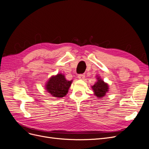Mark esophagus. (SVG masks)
I'll return each instance as SVG.
<instances>
[{
    "instance_id": "esophagus-1",
    "label": "esophagus",
    "mask_w": 149,
    "mask_h": 149,
    "mask_svg": "<svg viewBox=\"0 0 149 149\" xmlns=\"http://www.w3.org/2000/svg\"><path fill=\"white\" fill-rule=\"evenodd\" d=\"M78 78L80 79H83L84 78H85V74H79L78 76Z\"/></svg>"
}]
</instances>
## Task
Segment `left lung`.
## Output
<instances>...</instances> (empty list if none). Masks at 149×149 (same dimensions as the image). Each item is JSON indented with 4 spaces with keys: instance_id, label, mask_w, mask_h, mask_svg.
Masks as SVG:
<instances>
[{
    "instance_id": "8db88e82",
    "label": "left lung",
    "mask_w": 149,
    "mask_h": 149,
    "mask_svg": "<svg viewBox=\"0 0 149 149\" xmlns=\"http://www.w3.org/2000/svg\"><path fill=\"white\" fill-rule=\"evenodd\" d=\"M92 87L95 95L99 98L104 97L108 91V85L99 78H98V81Z\"/></svg>"
}]
</instances>
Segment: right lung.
I'll return each instance as SVG.
<instances>
[{
  "label": "right lung",
  "instance_id": "obj_1",
  "mask_svg": "<svg viewBox=\"0 0 149 149\" xmlns=\"http://www.w3.org/2000/svg\"><path fill=\"white\" fill-rule=\"evenodd\" d=\"M72 81H67L65 76L58 74L49 79L46 86V89L52 96L57 98L63 97L67 95Z\"/></svg>",
  "mask_w": 149,
  "mask_h": 149
}]
</instances>
